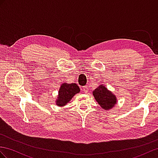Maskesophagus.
<instances>
[{
  "label": "esophagus",
  "mask_w": 158,
  "mask_h": 158,
  "mask_svg": "<svg viewBox=\"0 0 158 158\" xmlns=\"http://www.w3.org/2000/svg\"><path fill=\"white\" fill-rule=\"evenodd\" d=\"M83 92L85 93V94H87V93L89 91V89H88V88L86 86H84V87H83Z\"/></svg>",
  "instance_id": "34e87169"
}]
</instances>
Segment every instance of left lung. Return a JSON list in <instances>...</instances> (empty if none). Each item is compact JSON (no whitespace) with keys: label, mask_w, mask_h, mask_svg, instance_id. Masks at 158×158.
Listing matches in <instances>:
<instances>
[{"label":"left lung","mask_w":158,"mask_h":158,"mask_svg":"<svg viewBox=\"0 0 158 158\" xmlns=\"http://www.w3.org/2000/svg\"><path fill=\"white\" fill-rule=\"evenodd\" d=\"M93 95L96 102L105 110H111L118 103L116 95L103 84H100L98 87L93 91Z\"/></svg>","instance_id":"left-lung-1"}]
</instances>
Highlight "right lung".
<instances>
[{"mask_svg":"<svg viewBox=\"0 0 158 158\" xmlns=\"http://www.w3.org/2000/svg\"><path fill=\"white\" fill-rule=\"evenodd\" d=\"M80 93V89L76 83H63L60 85L57 99H56V105L59 107L66 106L73 98V96Z\"/></svg>","mask_w":158,"mask_h":158,"instance_id":"right-lung-1","label":"right lung"}]
</instances>
